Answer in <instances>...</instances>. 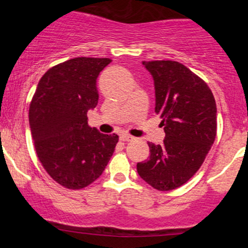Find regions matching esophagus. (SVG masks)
Instances as JSON below:
<instances>
[{"label":"esophagus","mask_w":248,"mask_h":248,"mask_svg":"<svg viewBox=\"0 0 248 248\" xmlns=\"http://www.w3.org/2000/svg\"><path fill=\"white\" fill-rule=\"evenodd\" d=\"M133 136L128 135V134H121L120 135V140L124 141V142H127V141H132L133 140Z\"/></svg>","instance_id":"34e87169"}]
</instances>
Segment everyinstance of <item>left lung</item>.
Instances as JSON below:
<instances>
[{
    "mask_svg": "<svg viewBox=\"0 0 248 248\" xmlns=\"http://www.w3.org/2000/svg\"><path fill=\"white\" fill-rule=\"evenodd\" d=\"M142 64L155 85V113L166 138L148 143L150 156L136 166L140 177L154 189L170 191L198 171L217 135V106L207 84L186 66L172 61Z\"/></svg>",
    "mask_w": 248,
    "mask_h": 248,
    "instance_id": "8db88e82",
    "label": "left lung"
}]
</instances>
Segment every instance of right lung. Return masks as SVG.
I'll use <instances>...</instances> for the list:
<instances>
[{"label": "right lung", "mask_w": 248, "mask_h": 248, "mask_svg": "<svg viewBox=\"0 0 248 248\" xmlns=\"http://www.w3.org/2000/svg\"><path fill=\"white\" fill-rule=\"evenodd\" d=\"M109 58L78 57L51 67L29 108L36 154L50 177L66 189L90 186L104 172L119 136L91 128L87 110L98 104L96 78Z\"/></svg>", "instance_id": "1"}]
</instances>
